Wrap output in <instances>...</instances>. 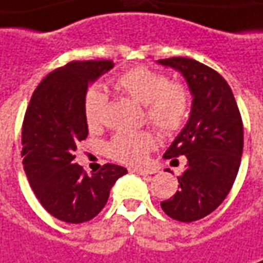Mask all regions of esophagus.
<instances>
[{
  "label": "esophagus",
  "mask_w": 263,
  "mask_h": 263,
  "mask_svg": "<svg viewBox=\"0 0 263 263\" xmlns=\"http://www.w3.org/2000/svg\"><path fill=\"white\" fill-rule=\"evenodd\" d=\"M133 172L137 173V175H140V176H150V175L156 173L155 170H150V169H133Z\"/></svg>",
  "instance_id": "34e87169"
}]
</instances>
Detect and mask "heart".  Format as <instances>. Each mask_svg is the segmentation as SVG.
Wrapping results in <instances>:
<instances>
[{"label":"heart","mask_w":263,"mask_h":263,"mask_svg":"<svg viewBox=\"0 0 263 263\" xmlns=\"http://www.w3.org/2000/svg\"><path fill=\"white\" fill-rule=\"evenodd\" d=\"M114 87L144 107L146 121L162 135H172L182 127L189 111V94L180 83L146 67H136L114 80ZM107 96L93 87L84 97V114L90 127H99L104 120ZM155 146L147 132H119L107 144L108 155L119 162L139 164L146 160Z\"/></svg>","instance_id":"1"}]
</instances>
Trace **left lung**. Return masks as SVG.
<instances>
[{"instance_id": "1", "label": "left lung", "mask_w": 263, "mask_h": 263, "mask_svg": "<svg viewBox=\"0 0 263 263\" xmlns=\"http://www.w3.org/2000/svg\"><path fill=\"white\" fill-rule=\"evenodd\" d=\"M157 63L182 74L192 94L189 120L163 155L187 159L177 177L180 190L160 206L172 219L195 222L225 200L236 179L243 150L242 119L229 84L211 67L184 57Z\"/></svg>"}]
</instances>
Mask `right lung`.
Masks as SVG:
<instances>
[{"instance_id": "right-lung-1", "label": "right lung", "mask_w": 263, "mask_h": 263, "mask_svg": "<svg viewBox=\"0 0 263 263\" xmlns=\"http://www.w3.org/2000/svg\"><path fill=\"white\" fill-rule=\"evenodd\" d=\"M113 67L110 60L60 67L38 84L25 111L21 139L25 175L45 211L67 223H83L99 215L113 184L127 173L108 163L87 176L73 163L77 143L88 135L87 88Z\"/></svg>"}]
</instances>
